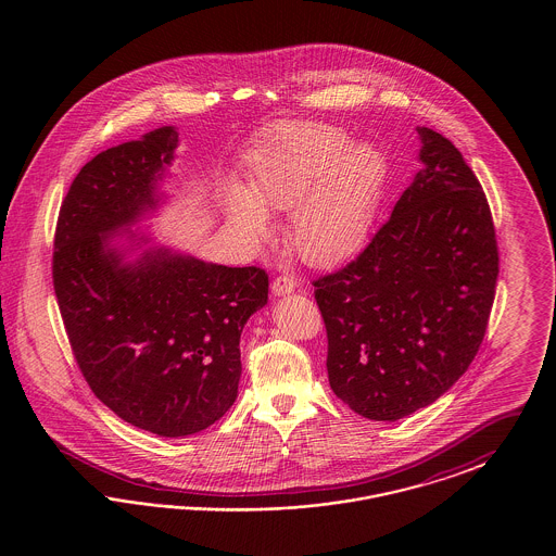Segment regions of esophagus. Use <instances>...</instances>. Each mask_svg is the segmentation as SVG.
Returning <instances> with one entry per match:
<instances>
[{
    "instance_id": "34e87169",
    "label": "esophagus",
    "mask_w": 556,
    "mask_h": 556,
    "mask_svg": "<svg viewBox=\"0 0 556 556\" xmlns=\"http://www.w3.org/2000/svg\"><path fill=\"white\" fill-rule=\"evenodd\" d=\"M270 290H273L275 295H286V293H291V291L295 290V281L288 277V275H279V277L273 279Z\"/></svg>"
}]
</instances>
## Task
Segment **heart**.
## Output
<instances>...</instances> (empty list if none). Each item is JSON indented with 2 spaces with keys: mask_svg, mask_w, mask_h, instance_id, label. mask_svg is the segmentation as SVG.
Listing matches in <instances>:
<instances>
[{
  "mask_svg": "<svg viewBox=\"0 0 556 556\" xmlns=\"http://www.w3.org/2000/svg\"><path fill=\"white\" fill-rule=\"evenodd\" d=\"M245 187H227L223 218L250 245L270 236L268 211H288L286 238L311 265H331L369 236L388 186L386 154L331 125L281 123L245 154Z\"/></svg>",
  "mask_w": 556,
  "mask_h": 556,
  "instance_id": "b5f03b06",
  "label": "heart"
}]
</instances>
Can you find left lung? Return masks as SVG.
Wrapping results in <instances>:
<instances>
[{"label":"left lung","instance_id":"8db88e82","mask_svg":"<svg viewBox=\"0 0 556 556\" xmlns=\"http://www.w3.org/2000/svg\"><path fill=\"white\" fill-rule=\"evenodd\" d=\"M424 168L344 268L313 281L333 394L397 421L463 377L483 342L498 279L485 193L444 135L417 127Z\"/></svg>","mask_w":556,"mask_h":556}]
</instances>
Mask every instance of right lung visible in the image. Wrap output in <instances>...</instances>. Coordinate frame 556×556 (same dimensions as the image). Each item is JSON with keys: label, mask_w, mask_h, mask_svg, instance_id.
<instances>
[{"label": "right lung", "mask_w": 556, "mask_h": 556, "mask_svg": "<svg viewBox=\"0 0 556 556\" xmlns=\"http://www.w3.org/2000/svg\"><path fill=\"white\" fill-rule=\"evenodd\" d=\"M177 146V129L160 127L89 160L53 239V290L85 381L123 421L162 438L198 433L231 408L243 325L268 300L258 266L143 249L150 236L132 231L127 245L114 239L159 208Z\"/></svg>", "instance_id": "add662e5"}]
</instances>
